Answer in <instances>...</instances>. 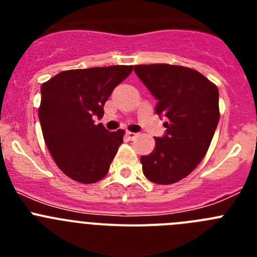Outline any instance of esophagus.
Masks as SVG:
<instances>
[{
	"instance_id": "1",
	"label": "esophagus",
	"mask_w": 257,
	"mask_h": 257,
	"mask_svg": "<svg viewBox=\"0 0 257 257\" xmlns=\"http://www.w3.org/2000/svg\"><path fill=\"white\" fill-rule=\"evenodd\" d=\"M127 136H128L130 139H134V138H136V136H138V134L131 133V131H127Z\"/></svg>"
}]
</instances>
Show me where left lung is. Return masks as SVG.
Masks as SVG:
<instances>
[{
  "instance_id": "obj_1",
  "label": "left lung",
  "mask_w": 257,
  "mask_h": 257,
  "mask_svg": "<svg viewBox=\"0 0 257 257\" xmlns=\"http://www.w3.org/2000/svg\"><path fill=\"white\" fill-rule=\"evenodd\" d=\"M136 76L156 97V113L165 118V135L142 156L145 178L174 184L205 157L219 123V90L199 72L170 64L135 65Z\"/></svg>"
}]
</instances>
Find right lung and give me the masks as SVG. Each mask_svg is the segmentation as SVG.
<instances>
[{"label": "right lung", "instance_id": "add662e5", "mask_svg": "<svg viewBox=\"0 0 257 257\" xmlns=\"http://www.w3.org/2000/svg\"><path fill=\"white\" fill-rule=\"evenodd\" d=\"M133 65L60 72L41 86L38 118L44 139L59 169L78 183L92 184L108 174L123 130L110 133L95 118Z\"/></svg>", "mask_w": 257, "mask_h": 257}]
</instances>
